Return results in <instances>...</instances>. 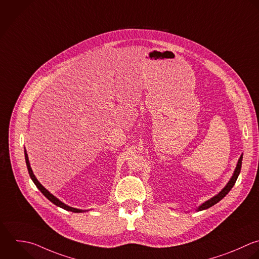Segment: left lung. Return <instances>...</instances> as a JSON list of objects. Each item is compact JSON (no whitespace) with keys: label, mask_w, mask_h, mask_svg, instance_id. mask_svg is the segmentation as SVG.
Returning <instances> with one entry per match:
<instances>
[{"label":"left lung","mask_w":259,"mask_h":259,"mask_svg":"<svg viewBox=\"0 0 259 259\" xmlns=\"http://www.w3.org/2000/svg\"><path fill=\"white\" fill-rule=\"evenodd\" d=\"M241 165H242V155L240 156V158H239V160H238V163H237V166H236V169H235V171H234V174H233V177L231 178V180L229 181V183L227 184V186H226L217 196H215L214 198H212L211 200L205 202L202 206H200V207L198 208V211L206 210V209H208V208L214 206L215 204H217L218 202H220V201L231 191V189H232L233 186L235 185V183H236V181H237V178H238V176H239V174H240Z\"/></svg>","instance_id":"1"}]
</instances>
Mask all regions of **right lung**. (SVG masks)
I'll return each mask as SVG.
<instances>
[{
    "instance_id": "right-lung-1",
    "label": "right lung",
    "mask_w": 259,
    "mask_h": 259,
    "mask_svg": "<svg viewBox=\"0 0 259 259\" xmlns=\"http://www.w3.org/2000/svg\"><path fill=\"white\" fill-rule=\"evenodd\" d=\"M25 160H26V164H27V168H28V172H29V175H30V178L32 179V181H33V183L36 185V187L38 188V190L50 201V202H52L54 205H56V206H58V207H60V208H62V209H64V210H66V211H70V212H73V213H80V212H83L82 210H78V209H74V208H71V207H68V206H66L65 204H63L62 202H60L58 199H56L53 195H51L44 187H42V185L37 181V179L35 178V176L33 175V171H32V169H31V166H30V163H29V159H28V155H27V153H26V151H25Z\"/></svg>"
}]
</instances>
